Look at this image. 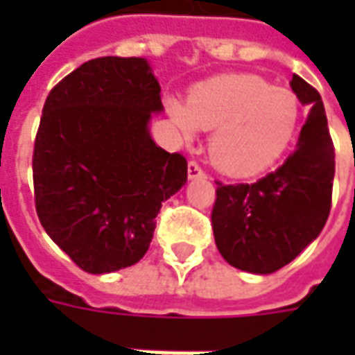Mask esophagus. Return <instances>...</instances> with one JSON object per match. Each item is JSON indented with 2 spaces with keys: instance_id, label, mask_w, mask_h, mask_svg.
Returning <instances> with one entry per match:
<instances>
[{
  "instance_id": "esophagus-1",
  "label": "esophagus",
  "mask_w": 355,
  "mask_h": 355,
  "mask_svg": "<svg viewBox=\"0 0 355 355\" xmlns=\"http://www.w3.org/2000/svg\"><path fill=\"white\" fill-rule=\"evenodd\" d=\"M188 178H190V180H196V178H207V175H205V171L200 167V163L190 162L188 163Z\"/></svg>"
}]
</instances>
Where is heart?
Wrapping results in <instances>:
<instances>
[{
	"mask_svg": "<svg viewBox=\"0 0 355 355\" xmlns=\"http://www.w3.org/2000/svg\"><path fill=\"white\" fill-rule=\"evenodd\" d=\"M167 110L186 139L198 129H217L209 154L230 177H254L270 169L293 144L300 125L295 93L272 87L253 73L213 78L193 89L188 104L169 98Z\"/></svg>",
	"mask_w": 355,
	"mask_h": 355,
	"instance_id": "obj_1",
	"label": "heart"
}]
</instances>
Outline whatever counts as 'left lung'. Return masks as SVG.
Here are the masks:
<instances>
[{"instance_id": "1", "label": "left lung", "mask_w": 355, "mask_h": 355, "mask_svg": "<svg viewBox=\"0 0 355 355\" xmlns=\"http://www.w3.org/2000/svg\"><path fill=\"white\" fill-rule=\"evenodd\" d=\"M291 89L308 108L297 150L253 184L216 182L211 213L224 261L251 274H272L304 251L327 223L335 146L320 93L293 73Z\"/></svg>"}]
</instances>
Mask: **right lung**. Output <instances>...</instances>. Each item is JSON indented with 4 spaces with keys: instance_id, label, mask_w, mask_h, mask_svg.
I'll return each mask as SVG.
<instances>
[{
    "instance_id": "right-lung-1",
    "label": "right lung",
    "mask_w": 355,
    "mask_h": 355,
    "mask_svg": "<svg viewBox=\"0 0 355 355\" xmlns=\"http://www.w3.org/2000/svg\"><path fill=\"white\" fill-rule=\"evenodd\" d=\"M159 93L146 58L101 57L58 81L45 101L32 159L35 211L89 274L137 264L162 203L188 180L184 155L150 137Z\"/></svg>"
}]
</instances>
